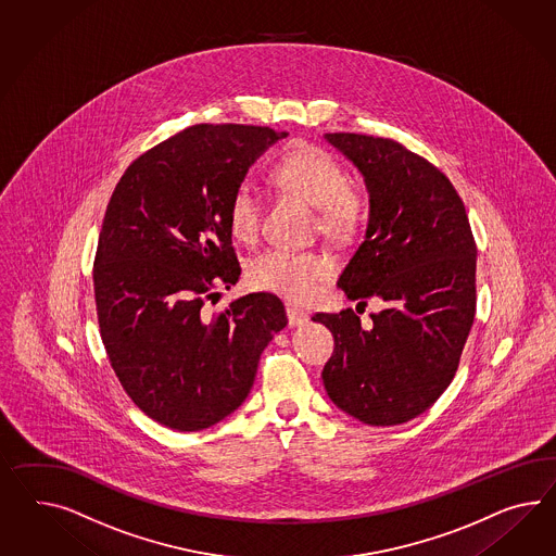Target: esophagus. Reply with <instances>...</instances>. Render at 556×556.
Here are the masks:
<instances>
[{
	"label": "esophagus",
	"mask_w": 556,
	"mask_h": 556,
	"mask_svg": "<svg viewBox=\"0 0 556 556\" xmlns=\"http://www.w3.org/2000/svg\"><path fill=\"white\" fill-rule=\"evenodd\" d=\"M309 319V316L300 309V307H295V305H287V321H289V326H301V324H305Z\"/></svg>",
	"instance_id": "esophagus-1"
}]
</instances>
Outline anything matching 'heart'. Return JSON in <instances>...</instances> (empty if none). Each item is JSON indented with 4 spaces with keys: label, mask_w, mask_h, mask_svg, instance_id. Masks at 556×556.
I'll list each match as a JSON object with an SVG mask.
<instances>
[{
    "label": "heart",
    "mask_w": 556,
    "mask_h": 556,
    "mask_svg": "<svg viewBox=\"0 0 556 556\" xmlns=\"http://www.w3.org/2000/svg\"><path fill=\"white\" fill-rule=\"evenodd\" d=\"M270 181L277 190L295 195L316 208L317 228L333 240L354 239L366 220V200L350 184L344 165L330 151L298 141L273 164ZM228 228L240 242H253L261 226V198L240 184L228 200ZM333 275L330 256L314 251L269 249L249 263V283L283 300H314Z\"/></svg>",
    "instance_id": "1"
}]
</instances>
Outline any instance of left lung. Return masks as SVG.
Segmentation results:
<instances>
[{
  "label": "left lung",
  "mask_w": 556,
  "mask_h": 556,
  "mask_svg": "<svg viewBox=\"0 0 556 556\" xmlns=\"http://www.w3.org/2000/svg\"><path fill=\"white\" fill-rule=\"evenodd\" d=\"M358 167L370 192L366 239L338 287L364 307L316 314L333 333L324 387L333 405L376 427L419 417L457 372L476 317V240L450 178L394 139L326 134ZM356 307V309H358Z\"/></svg>",
  "instance_id": "left-lung-1"
}]
</instances>
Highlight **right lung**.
Listing matches in <instances>:
<instances>
[{"instance_id": "1", "label": "right lung", "mask_w": 556, "mask_h": 556, "mask_svg": "<svg viewBox=\"0 0 556 556\" xmlns=\"http://www.w3.org/2000/svg\"><path fill=\"white\" fill-rule=\"evenodd\" d=\"M287 134L200 123L141 153L106 204L92 286L101 340L123 391L150 419L200 431L237 410L273 336V293L208 312L239 281L226 211L263 151Z\"/></svg>"}]
</instances>
